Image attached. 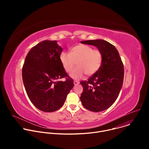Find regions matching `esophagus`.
I'll list each match as a JSON object with an SVG mask.
<instances>
[{"label": "esophagus", "instance_id": "esophagus-1", "mask_svg": "<svg viewBox=\"0 0 149 149\" xmlns=\"http://www.w3.org/2000/svg\"><path fill=\"white\" fill-rule=\"evenodd\" d=\"M79 81H74V84L75 85V86H77V85H78L79 84Z\"/></svg>", "mask_w": 149, "mask_h": 149}]
</instances>
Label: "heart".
Returning <instances> with one entry per match:
<instances>
[{"label":"heart","instance_id":"obj_1","mask_svg":"<svg viewBox=\"0 0 149 149\" xmlns=\"http://www.w3.org/2000/svg\"><path fill=\"white\" fill-rule=\"evenodd\" d=\"M59 59L63 70L67 72L71 71L76 62L77 67L72 71L70 76L75 80H78L86 74L91 75L99 70L102 55L98 49H93L90 46L79 44L72 48L70 53L61 52Z\"/></svg>","mask_w":149,"mask_h":149}]
</instances>
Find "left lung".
<instances>
[{
  "label": "left lung",
  "mask_w": 149,
  "mask_h": 149,
  "mask_svg": "<svg viewBox=\"0 0 149 149\" xmlns=\"http://www.w3.org/2000/svg\"><path fill=\"white\" fill-rule=\"evenodd\" d=\"M81 43L94 45L102 55L99 70L88 81L80 82L83 91L80 100L84 107L93 112L109 109L117 100L122 88L124 66L116 47L102 39L81 41Z\"/></svg>",
  "instance_id": "1"
}]
</instances>
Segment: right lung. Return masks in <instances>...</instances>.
I'll return each mask as SVG.
<instances>
[{
	"instance_id": "1",
	"label": "right lung",
	"mask_w": 149,
	"mask_h": 149,
	"mask_svg": "<svg viewBox=\"0 0 149 149\" xmlns=\"http://www.w3.org/2000/svg\"><path fill=\"white\" fill-rule=\"evenodd\" d=\"M62 51L56 40H45L32 47L25 59L22 79L26 92L32 103L42 111L59 109L74 87L73 79L59 61ZM64 77L65 81H58Z\"/></svg>"
}]
</instances>
